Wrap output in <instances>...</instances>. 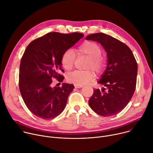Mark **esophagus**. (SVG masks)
Instances as JSON below:
<instances>
[{"label":"esophagus","instance_id":"esophagus-1","mask_svg":"<svg viewBox=\"0 0 153 153\" xmlns=\"http://www.w3.org/2000/svg\"><path fill=\"white\" fill-rule=\"evenodd\" d=\"M74 86H75V88H82V87L83 86L82 85H74Z\"/></svg>","mask_w":153,"mask_h":153}]
</instances>
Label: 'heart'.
Here are the masks:
<instances>
[{
    "mask_svg": "<svg viewBox=\"0 0 153 153\" xmlns=\"http://www.w3.org/2000/svg\"><path fill=\"white\" fill-rule=\"evenodd\" d=\"M102 49L96 42L85 41L75 49L74 52L71 50H67L62 55L60 63L62 67L67 71H70L74 67L76 56L85 57L88 59L86 63V71H76L70 73L68 80L77 85H83L93 81L95 79V71L97 74H102L106 67V59L101 54Z\"/></svg>",
    "mask_w": 153,
    "mask_h": 153,
    "instance_id": "1",
    "label": "heart"
}]
</instances>
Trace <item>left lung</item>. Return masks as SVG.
<instances>
[{
    "instance_id": "obj_1",
    "label": "left lung",
    "mask_w": 153,
    "mask_h": 153,
    "mask_svg": "<svg viewBox=\"0 0 153 153\" xmlns=\"http://www.w3.org/2000/svg\"><path fill=\"white\" fill-rule=\"evenodd\" d=\"M86 39L100 43L108 57V67L98 82L105 88L94 89L88 101L90 106L100 116L116 115L128 105L135 91L136 60L131 49L113 37L98 33L87 36Z\"/></svg>"
}]
</instances>
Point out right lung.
Wrapping results in <instances>:
<instances>
[{
    "instance_id": "right-lung-1",
    "label": "right lung",
    "mask_w": 153,
    "mask_h": 153,
    "mask_svg": "<svg viewBox=\"0 0 153 153\" xmlns=\"http://www.w3.org/2000/svg\"><path fill=\"white\" fill-rule=\"evenodd\" d=\"M79 33L51 32L33 40L22 57L19 69V90L28 110L38 117L53 119L64 110L74 86L63 83L51 88L52 78L62 82L64 77L62 54L83 37Z\"/></svg>"
}]
</instances>
